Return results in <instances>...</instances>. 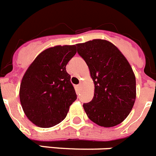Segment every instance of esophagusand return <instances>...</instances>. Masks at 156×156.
<instances>
[{
  "mask_svg": "<svg viewBox=\"0 0 156 156\" xmlns=\"http://www.w3.org/2000/svg\"><path fill=\"white\" fill-rule=\"evenodd\" d=\"M80 88H81V84L77 85V89H78V90H80Z\"/></svg>",
  "mask_w": 156,
  "mask_h": 156,
  "instance_id": "esophagus-1",
  "label": "esophagus"
}]
</instances>
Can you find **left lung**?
Segmentation results:
<instances>
[{
  "label": "left lung",
  "instance_id": "obj_1",
  "mask_svg": "<svg viewBox=\"0 0 156 156\" xmlns=\"http://www.w3.org/2000/svg\"><path fill=\"white\" fill-rule=\"evenodd\" d=\"M77 48L94 84L93 99L83 104L87 116L104 127L121 123L132 110L136 98L135 76L128 61L107 40L94 39L77 44Z\"/></svg>",
  "mask_w": 156,
  "mask_h": 156
}]
</instances>
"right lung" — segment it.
I'll return each mask as SVG.
<instances>
[{
	"instance_id": "obj_1",
	"label": "right lung",
	"mask_w": 156,
	"mask_h": 156,
	"mask_svg": "<svg viewBox=\"0 0 156 156\" xmlns=\"http://www.w3.org/2000/svg\"><path fill=\"white\" fill-rule=\"evenodd\" d=\"M77 53L76 45H56L37 55L24 74L20 101L26 117L48 128L62 121L77 99L66 66Z\"/></svg>"
}]
</instances>
